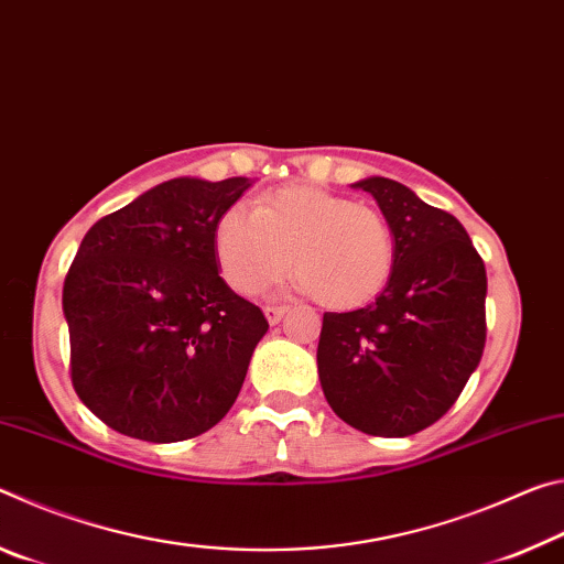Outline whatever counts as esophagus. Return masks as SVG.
Here are the masks:
<instances>
[{"mask_svg": "<svg viewBox=\"0 0 564 564\" xmlns=\"http://www.w3.org/2000/svg\"><path fill=\"white\" fill-rule=\"evenodd\" d=\"M263 313H265V318H269L271 326H275V323H281V318L285 316V308L283 305H265Z\"/></svg>", "mask_w": 564, "mask_h": 564, "instance_id": "esophagus-1", "label": "esophagus"}]
</instances>
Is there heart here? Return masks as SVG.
Returning a JSON list of instances; mask_svg holds the SVG:
<instances>
[{
	"label": "heart",
	"instance_id": "b5f03b06",
	"mask_svg": "<svg viewBox=\"0 0 564 564\" xmlns=\"http://www.w3.org/2000/svg\"><path fill=\"white\" fill-rule=\"evenodd\" d=\"M226 283L253 295L289 269L293 289L316 293L333 311L358 308L383 293L395 269V234L368 204L316 186H285L259 208H226L214 234Z\"/></svg>",
	"mask_w": 564,
	"mask_h": 564
}]
</instances>
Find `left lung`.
Returning a JSON list of instances; mask_svg holds the SVG:
<instances>
[{
  "label": "left lung",
  "mask_w": 564,
  "mask_h": 564,
  "mask_svg": "<svg viewBox=\"0 0 564 564\" xmlns=\"http://www.w3.org/2000/svg\"><path fill=\"white\" fill-rule=\"evenodd\" d=\"M395 234V269L366 308L326 313L318 340L323 395L360 433L405 437L441 420L485 348L488 275L453 214L393 178L352 184Z\"/></svg>",
  "instance_id": "8db88e82"
}]
</instances>
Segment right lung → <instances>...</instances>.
<instances>
[{"instance_id":"1","label":"right lung","mask_w":564,"mask_h":564,"mask_svg":"<svg viewBox=\"0 0 564 564\" xmlns=\"http://www.w3.org/2000/svg\"><path fill=\"white\" fill-rule=\"evenodd\" d=\"M251 184L171 178L84 236L62 293L72 383L117 433L188 441L236 403L269 321L218 275L214 234Z\"/></svg>"}]
</instances>
